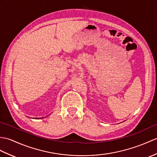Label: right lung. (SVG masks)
<instances>
[{
    "label": "right lung",
    "instance_id": "obj_1",
    "mask_svg": "<svg viewBox=\"0 0 157 157\" xmlns=\"http://www.w3.org/2000/svg\"><path fill=\"white\" fill-rule=\"evenodd\" d=\"M35 119H36V118H35ZM37 119H38V118H37Z\"/></svg>",
    "mask_w": 157,
    "mask_h": 157
}]
</instances>
